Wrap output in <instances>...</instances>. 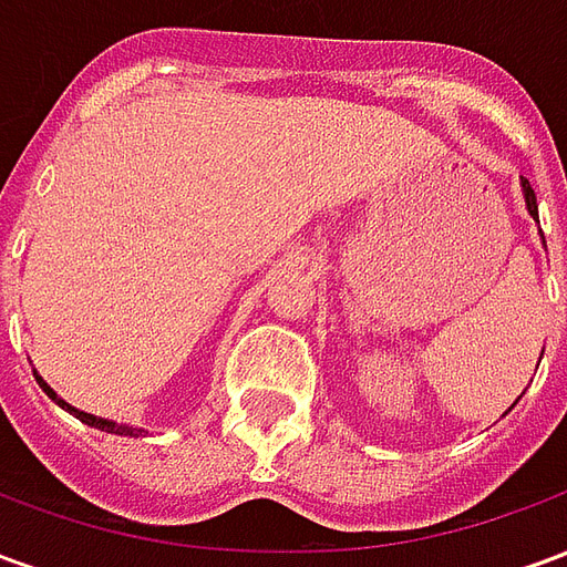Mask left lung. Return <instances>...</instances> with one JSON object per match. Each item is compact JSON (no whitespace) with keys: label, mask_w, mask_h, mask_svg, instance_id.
I'll return each mask as SVG.
<instances>
[{"label":"left lung","mask_w":567,"mask_h":567,"mask_svg":"<svg viewBox=\"0 0 567 567\" xmlns=\"http://www.w3.org/2000/svg\"><path fill=\"white\" fill-rule=\"evenodd\" d=\"M523 197H525V206H528V215L537 221V199H535V190L528 185V178H523Z\"/></svg>","instance_id":"obj_1"}]
</instances>
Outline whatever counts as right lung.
<instances>
[{"instance_id":"right-lung-1","label":"right lung","mask_w":567,"mask_h":567,"mask_svg":"<svg viewBox=\"0 0 567 567\" xmlns=\"http://www.w3.org/2000/svg\"><path fill=\"white\" fill-rule=\"evenodd\" d=\"M35 380H39V385H42L44 392H48V398H51V401H56V404L63 406V410H69V413H72V416L81 419V422H84V425L100 427V431H109V434H124V437H140V434H142V427H133V425H117V422H112V419H100V416H93V413H81V410H75V406H72V404H66V401H63V398H56L54 389H51V385H48V382H44L42 377H35Z\"/></svg>"}]
</instances>
